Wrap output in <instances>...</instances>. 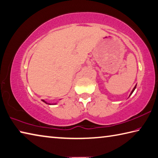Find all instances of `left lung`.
I'll use <instances>...</instances> for the list:
<instances>
[{
    "instance_id": "1",
    "label": "left lung",
    "mask_w": 158,
    "mask_h": 158,
    "mask_svg": "<svg viewBox=\"0 0 158 158\" xmlns=\"http://www.w3.org/2000/svg\"><path fill=\"white\" fill-rule=\"evenodd\" d=\"M135 88H136V85H135V87H134V88L133 89V90H132V92H131V93L130 94V95H131V94H132V93H133V91L135 90Z\"/></svg>"
}]
</instances>
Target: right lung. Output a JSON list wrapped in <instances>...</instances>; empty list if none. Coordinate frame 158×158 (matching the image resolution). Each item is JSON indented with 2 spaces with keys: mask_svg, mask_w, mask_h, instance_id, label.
Listing matches in <instances>:
<instances>
[{
  "mask_svg": "<svg viewBox=\"0 0 158 158\" xmlns=\"http://www.w3.org/2000/svg\"><path fill=\"white\" fill-rule=\"evenodd\" d=\"M43 102H44L45 103H46V104H48V103H47V102H45L44 101V100H43Z\"/></svg>",
  "mask_w": 158,
  "mask_h": 158,
  "instance_id": "1",
  "label": "right lung"
}]
</instances>
